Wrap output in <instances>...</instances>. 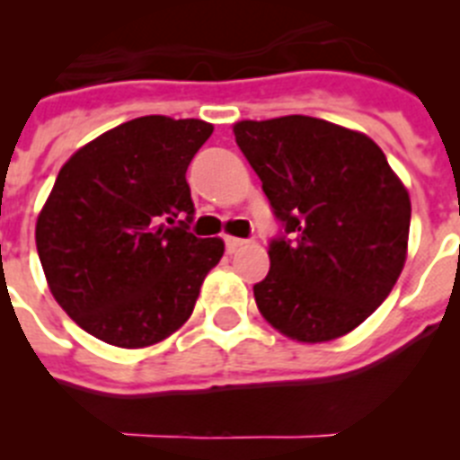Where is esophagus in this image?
<instances>
[{
	"label": "esophagus",
	"mask_w": 460,
	"mask_h": 460,
	"mask_svg": "<svg viewBox=\"0 0 460 460\" xmlns=\"http://www.w3.org/2000/svg\"><path fill=\"white\" fill-rule=\"evenodd\" d=\"M246 243H249V239L226 237V249H227V251H237V249H242V246H246Z\"/></svg>",
	"instance_id": "esophagus-1"
}]
</instances>
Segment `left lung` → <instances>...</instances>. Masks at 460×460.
<instances>
[{
  "label": "left lung",
  "mask_w": 460,
  "mask_h": 460,
  "mask_svg": "<svg viewBox=\"0 0 460 460\" xmlns=\"http://www.w3.org/2000/svg\"><path fill=\"white\" fill-rule=\"evenodd\" d=\"M233 131L283 226L253 286L262 318L302 343L348 334L403 271L408 190L371 137L332 121L288 115Z\"/></svg>",
  "instance_id": "left-lung-1"
}]
</instances>
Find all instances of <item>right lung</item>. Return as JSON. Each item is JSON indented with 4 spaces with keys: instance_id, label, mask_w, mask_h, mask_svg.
Wrapping results in <instances>:
<instances>
[{
    "instance_id": "add662e5",
    "label": "right lung",
    "mask_w": 460,
    "mask_h": 460,
    "mask_svg": "<svg viewBox=\"0 0 460 460\" xmlns=\"http://www.w3.org/2000/svg\"><path fill=\"white\" fill-rule=\"evenodd\" d=\"M214 126L137 117L62 165L36 221V249L57 304L117 348L168 339L193 313L223 242L189 233L190 158Z\"/></svg>"
}]
</instances>
